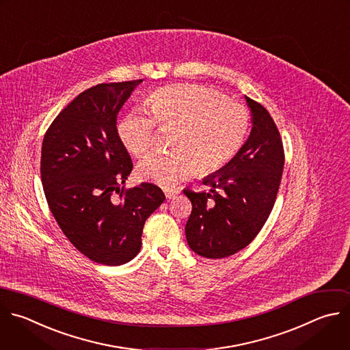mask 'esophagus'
Returning a JSON list of instances; mask_svg holds the SVG:
<instances>
[{
  "label": "esophagus",
  "instance_id": "1",
  "mask_svg": "<svg viewBox=\"0 0 350 350\" xmlns=\"http://www.w3.org/2000/svg\"><path fill=\"white\" fill-rule=\"evenodd\" d=\"M178 193H180V191L176 189V188H167V189H165V195H166L167 199H173V198H176Z\"/></svg>",
  "mask_w": 350,
  "mask_h": 350
}]
</instances>
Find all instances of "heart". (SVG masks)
Instances as JSON below:
<instances>
[{
	"label": "heart",
	"instance_id": "b5f03b06",
	"mask_svg": "<svg viewBox=\"0 0 350 350\" xmlns=\"http://www.w3.org/2000/svg\"><path fill=\"white\" fill-rule=\"evenodd\" d=\"M143 111L128 113L118 124V135L136 157L148 154L155 143L157 125L176 131L173 154H152L139 165V177L162 187H173L193 172L213 173L237 157L243 147L250 116L245 105L196 85L167 86L154 92Z\"/></svg>",
	"mask_w": 350,
	"mask_h": 350
}]
</instances>
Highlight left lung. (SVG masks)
I'll return each instance as SVG.
<instances>
[{
  "instance_id": "8db88e82",
  "label": "left lung",
  "mask_w": 350,
  "mask_h": 350,
  "mask_svg": "<svg viewBox=\"0 0 350 350\" xmlns=\"http://www.w3.org/2000/svg\"><path fill=\"white\" fill-rule=\"evenodd\" d=\"M245 98L253 128L241 151L203 180L208 192L184 189L192 203L187 242L206 258L229 257L253 242L273 208L283 174V143L271 113Z\"/></svg>"
}]
</instances>
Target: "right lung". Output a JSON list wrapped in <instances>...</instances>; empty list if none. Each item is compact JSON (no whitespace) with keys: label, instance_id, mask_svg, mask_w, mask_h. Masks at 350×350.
Segmentation results:
<instances>
[{"label":"right lung","instance_id":"right-lung-1","mask_svg":"<svg viewBox=\"0 0 350 350\" xmlns=\"http://www.w3.org/2000/svg\"><path fill=\"white\" fill-rule=\"evenodd\" d=\"M142 82L86 89L56 116L42 142L41 180L56 222L78 252L109 267L139 254L146 219L166 199L151 183L124 185L133 163L116 118Z\"/></svg>","mask_w":350,"mask_h":350}]
</instances>
